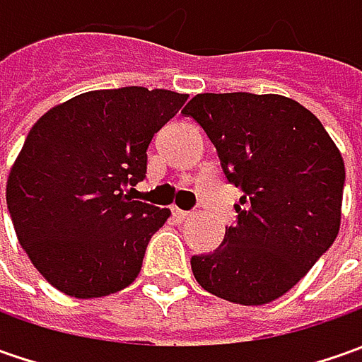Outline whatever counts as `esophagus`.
<instances>
[{
  "label": "esophagus",
  "instance_id": "obj_1",
  "mask_svg": "<svg viewBox=\"0 0 362 362\" xmlns=\"http://www.w3.org/2000/svg\"><path fill=\"white\" fill-rule=\"evenodd\" d=\"M173 216L177 217V219H181V221H185V219H189V217H191V211H183V209H177V207H175Z\"/></svg>",
  "mask_w": 362,
  "mask_h": 362
}]
</instances>
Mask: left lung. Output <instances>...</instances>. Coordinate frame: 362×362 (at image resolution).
I'll list each match as a JSON object with an SVG mask.
<instances>
[{
    "label": "left lung",
    "instance_id": "1",
    "mask_svg": "<svg viewBox=\"0 0 362 362\" xmlns=\"http://www.w3.org/2000/svg\"><path fill=\"white\" fill-rule=\"evenodd\" d=\"M242 189L238 223L211 254L191 257L203 290L257 306L306 276L341 230L344 160L322 122L280 94H197L183 108Z\"/></svg>",
    "mask_w": 362,
    "mask_h": 362
}]
</instances>
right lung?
<instances>
[{
  "label": "right lung",
  "instance_id": "obj_1",
  "mask_svg": "<svg viewBox=\"0 0 362 362\" xmlns=\"http://www.w3.org/2000/svg\"><path fill=\"white\" fill-rule=\"evenodd\" d=\"M187 94L143 86L92 90L32 127L7 177L23 252L74 298L115 294L139 276L146 243L171 211L124 195L145 179L146 148Z\"/></svg>",
  "mask_w": 362,
  "mask_h": 362
}]
</instances>
